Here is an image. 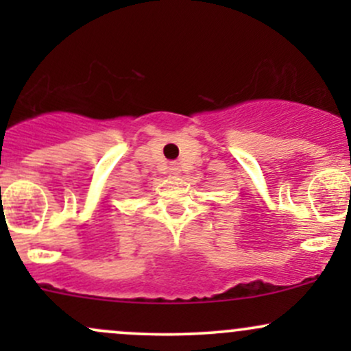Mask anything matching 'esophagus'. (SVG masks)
<instances>
[{
    "label": "esophagus",
    "instance_id": "1",
    "mask_svg": "<svg viewBox=\"0 0 351 351\" xmlns=\"http://www.w3.org/2000/svg\"><path fill=\"white\" fill-rule=\"evenodd\" d=\"M180 167H178V165H176V163H173L171 165V167H170V173H171V175H175V176H178L180 175Z\"/></svg>",
    "mask_w": 351,
    "mask_h": 351
}]
</instances>
